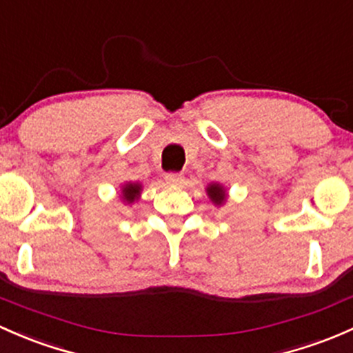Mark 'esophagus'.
Returning <instances> with one entry per match:
<instances>
[{
    "label": "esophagus",
    "mask_w": 353,
    "mask_h": 353,
    "mask_svg": "<svg viewBox=\"0 0 353 353\" xmlns=\"http://www.w3.org/2000/svg\"><path fill=\"white\" fill-rule=\"evenodd\" d=\"M165 181L167 184H170V186H181V184L184 183V176L179 172H167Z\"/></svg>",
    "instance_id": "obj_1"
}]
</instances>
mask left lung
<instances>
[{"mask_svg": "<svg viewBox=\"0 0 353 353\" xmlns=\"http://www.w3.org/2000/svg\"><path fill=\"white\" fill-rule=\"evenodd\" d=\"M206 192H208V196H210V199L214 203V205L220 206L226 201V191H225L223 186H220V184H216V183L210 184V186L206 188Z\"/></svg>", "mask_w": 353, "mask_h": 353, "instance_id": "1", "label": "left lung"}]
</instances>
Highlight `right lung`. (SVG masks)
Wrapping results in <instances>:
<instances>
[{"mask_svg":"<svg viewBox=\"0 0 353 353\" xmlns=\"http://www.w3.org/2000/svg\"><path fill=\"white\" fill-rule=\"evenodd\" d=\"M140 191H142V184L128 183V184H125L123 189H121V198H123V201H127L130 205V203H133L139 199Z\"/></svg>","mask_w":353,"mask_h":353,"instance_id":"1","label":"right lung"}]
</instances>
